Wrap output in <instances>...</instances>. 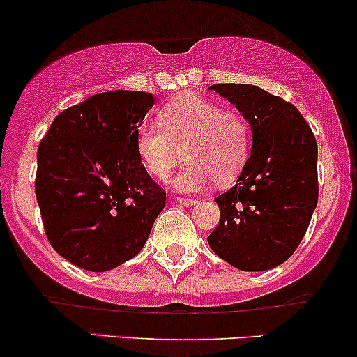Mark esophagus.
Listing matches in <instances>:
<instances>
[{
    "label": "esophagus",
    "instance_id": "1",
    "mask_svg": "<svg viewBox=\"0 0 357 357\" xmlns=\"http://www.w3.org/2000/svg\"><path fill=\"white\" fill-rule=\"evenodd\" d=\"M175 201H177V203H180V204H183V206H192L194 203H196V201L189 199V197H175Z\"/></svg>",
    "mask_w": 357,
    "mask_h": 357
}]
</instances>
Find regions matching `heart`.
<instances>
[{
  "label": "heart",
  "mask_w": 357,
  "mask_h": 357,
  "mask_svg": "<svg viewBox=\"0 0 357 357\" xmlns=\"http://www.w3.org/2000/svg\"><path fill=\"white\" fill-rule=\"evenodd\" d=\"M158 123L137 128L135 151L148 174L160 180L185 156L187 163L172 180L180 192L201 190L213 180L230 183L249 158L251 132L244 116L197 94H180L167 102Z\"/></svg>",
  "instance_id": "heart-1"
}]
</instances>
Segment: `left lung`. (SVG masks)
<instances>
[{"instance_id": "left-lung-1", "label": "left lung", "mask_w": 357, "mask_h": 357, "mask_svg": "<svg viewBox=\"0 0 357 357\" xmlns=\"http://www.w3.org/2000/svg\"><path fill=\"white\" fill-rule=\"evenodd\" d=\"M209 89L248 120L252 148L237 185L215 197L220 222L208 244L237 270H271L296 251L318 204L316 139L296 106L261 87Z\"/></svg>"}]
</instances>
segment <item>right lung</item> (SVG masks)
I'll use <instances>...</instances> for the list:
<instances>
[{"instance_id":"obj_1","label":"right lung","mask_w":357,"mask_h":357,"mask_svg":"<svg viewBox=\"0 0 357 357\" xmlns=\"http://www.w3.org/2000/svg\"><path fill=\"white\" fill-rule=\"evenodd\" d=\"M156 98L109 91L61 112L38 149L36 197L54 251L87 271L139 255L167 194L135 151Z\"/></svg>"}]
</instances>
